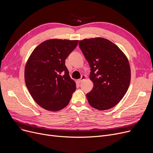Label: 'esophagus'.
Returning <instances> with one entry per match:
<instances>
[{"label": "esophagus", "mask_w": 153, "mask_h": 153, "mask_svg": "<svg viewBox=\"0 0 153 153\" xmlns=\"http://www.w3.org/2000/svg\"><path fill=\"white\" fill-rule=\"evenodd\" d=\"M85 79V76H84V75H82V76H81V78L78 80V82H79V83L82 82L84 81V80Z\"/></svg>", "instance_id": "1"}]
</instances>
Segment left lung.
<instances>
[{
	"label": "left lung",
	"mask_w": 153,
	"mask_h": 153,
	"mask_svg": "<svg viewBox=\"0 0 153 153\" xmlns=\"http://www.w3.org/2000/svg\"><path fill=\"white\" fill-rule=\"evenodd\" d=\"M79 47L91 67L94 83L87 94L90 105L106 110L121 100L129 87L131 70L126 55L108 39L97 37L80 40Z\"/></svg>",
	"instance_id": "1"
}]
</instances>
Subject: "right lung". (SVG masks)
<instances>
[{"label":"right lung","instance_id":"obj_1","mask_svg":"<svg viewBox=\"0 0 153 153\" xmlns=\"http://www.w3.org/2000/svg\"><path fill=\"white\" fill-rule=\"evenodd\" d=\"M78 40L51 39L31 53L25 68V81L33 100L49 111L66 107L76 82L70 76L65 60L76 48Z\"/></svg>","mask_w":153,"mask_h":153}]
</instances>
